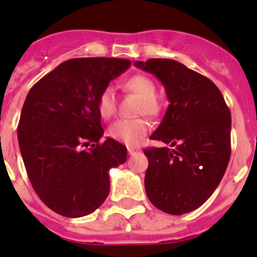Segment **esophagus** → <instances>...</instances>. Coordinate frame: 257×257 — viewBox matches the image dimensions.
Returning a JSON list of instances; mask_svg holds the SVG:
<instances>
[{
	"label": "esophagus",
	"mask_w": 257,
	"mask_h": 257,
	"mask_svg": "<svg viewBox=\"0 0 257 257\" xmlns=\"http://www.w3.org/2000/svg\"><path fill=\"white\" fill-rule=\"evenodd\" d=\"M140 148H136V147H128V154L130 156H134V154L139 153Z\"/></svg>",
	"instance_id": "esophagus-1"
}]
</instances>
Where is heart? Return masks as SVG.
Listing matches in <instances>:
<instances>
[{
	"label": "heart",
	"instance_id": "1",
	"mask_svg": "<svg viewBox=\"0 0 257 257\" xmlns=\"http://www.w3.org/2000/svg\"><path fill=\"white\" fill-rule=\"evenodd\" d=\"M127 92L139 97L138 113H144L149 117H158L162 112V104L156 96V83L145 74H134L122 83ZM115 97L110 88H104L97 97V112L104 119L115 114ZM151 130V123L145 118L119 119L109 128V135L117 142L127 145L138 144Z\"/></svg>",
	"mask_w": 257,
	"mask_h": 257
}]
</instances>
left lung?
Listing matches in <instances>:
<instances>
[{"instance_id": "left-lung-1", "label": "left lung", "mask_w": 257, "mask_h": 257, "mask_svg": "<svg viewBox=\"0 0 257 257\" xmlns=\"http://www.w3.org/2000/svg\"><path fill=\"white\" fill-rule=\"evenodd\" d=\"M163 83L170 105L152 140L170 148L144 149L145 192L161 211L183 215L211 197L230 158V110L217 86L171 59L135 61Z\"/></svg>"}]
</instances>
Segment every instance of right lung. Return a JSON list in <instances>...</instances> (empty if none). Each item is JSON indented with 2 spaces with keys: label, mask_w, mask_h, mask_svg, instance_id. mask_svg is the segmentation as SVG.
I'll return each mask as SVG.
<instances>
[{
  "label": "right lung",
  "mask_w": 257,
  "mask_h": 257,
  "mask_svg": "<svg viewBox=\"0 0 257 257\" xmlns=\"http://www.w3.org/2000/svg\"><path fill=\"white\" fill-rule=\"evenodd\" d=\"M130 65L127 59H70L27 95L18 124L23 162L41 201L61 216L100 207L110 190L109 170L126 162L124 145L110 138L99 143L97 97Z\"/></svg>",
  "instance_id": "right-lung-1"
}]
</instances>
